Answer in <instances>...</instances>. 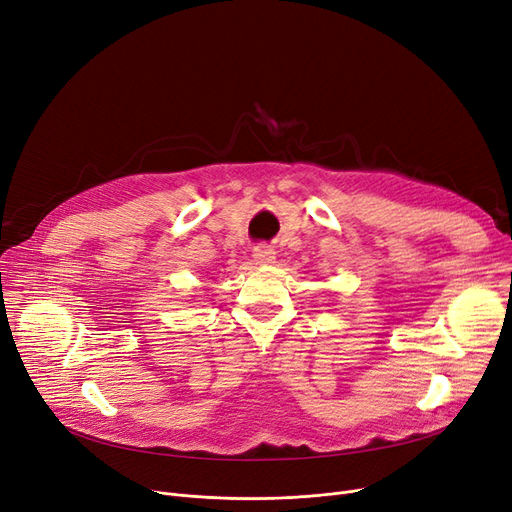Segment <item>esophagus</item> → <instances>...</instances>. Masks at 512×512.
I'll list each match as a JSON object with an SVG mask.
<instances>
[{"label": "esophagus", "mask_w": 512, "mask_h": 512, "mask_svg": "<svg viewBox=\"0 0 512 512\" xmlns=\"http://www.w3.org/2000/svg\"><path fill=\"white\" fill-rule=\"evenodd\" d=\"M253 257H255V261H257L259 265H270V263H274V259H276V251H274L270 245H257V247L253 249Z\"/></svg>", "instance_id": "obj_1"}]
</instances>
